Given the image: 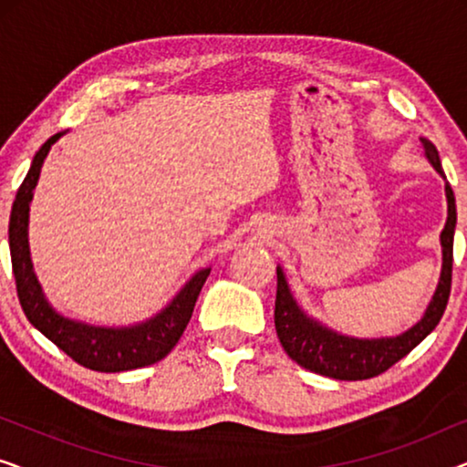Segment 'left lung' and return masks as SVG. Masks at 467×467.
Returning a JSON list of instances; mask_svg holds the SVG:
<instances>
[{"mask_svg":"<svg viewBox=\"0 0 467 467\" xmlns=\"http://www.w3.org/2000/svg\"><path fill=\"white\" fill-rule=\"evenodd\" d=\"M425 155L430 159L433 168L444 176L442 165L436 146L430 140L420 138ZM446 200H449V219L440 235L442 242V276H440L436 296H433L430 308L425 317L408 329L406 334L398 337H382V340H355L336 334V331L325 329L323 325L312 321L297 308L289 286H286L283 270H276V308H274V325H276L278 340L283 344L285 353L291 357L297 366H302L310 372L329 376L336 380H366L374 379L389 368L395 366L400 359L410 353V350L425 340L427 336L436 329V325L442 318L446 304L451 296L452 283V235H455L457 208L455 195H452L451 184L446 182Z\"/></svg>","mask_w":467,"mask_h":467,"instance_id":"left-lung-1","label":"left lung"}]
</instances>
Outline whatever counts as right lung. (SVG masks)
Masks as SVG:
<instances>
[{"label":"right lung","instance_id":"obj_1","mask_svg":"<svg viewBox=\"0 0 467 467\" xmlns=\"http://www.w3.org/2000/svg\"><path fill=\"white\" fill-rule=\"evenodd\" d=\"M59 138L61 133H55L36 152L27 176H25L23 184L18 187L15 203H12L8 240L18 302H21L29 323L36 329H40L50 342L57 344L63 353L72 357L80 366L95 369V372H127V369L152 366V363L161 361L176 347V342L181 340L210 270L206 267V270L197 272L161 315H157L142 325H136V327H91V325L67 321V318L57 315L47 304V299H44L36 274L31 270L27 221L29 202L34 197L42 163L48 155L50 146Z\"/></svg>","mask_w":467,"mask_h":467}]
</instances>
